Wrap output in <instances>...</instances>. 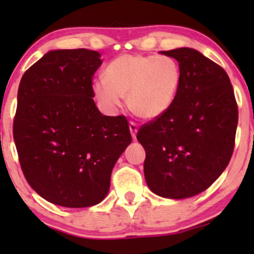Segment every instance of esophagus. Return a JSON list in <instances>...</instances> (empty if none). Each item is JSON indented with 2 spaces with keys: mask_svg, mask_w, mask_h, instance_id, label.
<instances>
[{
  "mask_svg": "<svg viewBox=\"0 0 254 254\" xmlns=\"http://www.w3.org/2000/svg\"><path fill=\"white\" fill-rule=\"evenodd\" d=\"M129 127H130L131 136H132V138L135 139L136 138V135H137V130H138V127H137V124L133 123V122H130Z\"/></svg>",
  "mask_w": 254,
  "mask_h": 254,
  "instance_id": "esophagus-1",
  "label": "esophagus"
}]
</instances>
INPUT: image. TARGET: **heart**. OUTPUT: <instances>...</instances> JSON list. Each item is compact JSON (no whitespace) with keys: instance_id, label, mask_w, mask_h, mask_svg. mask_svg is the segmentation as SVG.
<instances>
[{"instance_id":"1","label":"heart","mask_w":254,"mask_h":254,"mask_svg":"<svg viewBox=\"0 0 254 254\" xmlns=\"http://www.w3.org/2000/svg\"><path fill=\"white\" fill-rule=\"evenodd\" d=\"M104 78L93 81L95 98L107 109H116L121 97L143 119H155L170 110L180 86V68L170 56L123 55L106 66Z\"/></svg>"}]
</instances>
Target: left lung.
<instances>
[{
	"instance_id": "1",
	"label": "left lung",
	"mask_w": 254,
	"mask_h": 254,
	"mask_svg": "<svg viewBox=\"0 0 254 254\" xmlns=\"http://www.w3.org/2000/svg\"><path fill=\"white\" fill-rule=\"evenodd\" d=\"M161 54L179 63L180 86L170 110L142 125L137 139L145 150L150 190L183 199L206 190L228 166L238 105L227 72L199 51L180 48Z\"/></svg>"
}]
</instances>
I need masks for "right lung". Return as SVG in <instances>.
I'll list each match as a JSON object with an SVG mask.
<instances>
[{
	"mask_svg": "<svg viewBox=\"0 0 254 254\" xmlns=\"http://www.w3.org/2000/svg\"><path fill=\"white\" fill-rule=\"evenodd\" d=\"M101 63L87 49L49 51L20 81L13 124L20 166L31 188L56 205L100 203L131 143L127 118L103 116L93 100Z\"/></svg>",
	"mask_w": 254,
	"mask_h": 254,
	"instance_id": "add662e5",
	"label": "right lung"
}]
</instances>
